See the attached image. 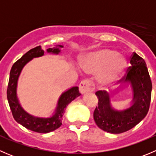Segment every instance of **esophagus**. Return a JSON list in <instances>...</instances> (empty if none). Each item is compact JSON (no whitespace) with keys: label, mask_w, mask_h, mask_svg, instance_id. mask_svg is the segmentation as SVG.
<instances>
[{"label":"esophagus","mask_w":156,"mask_h":156,"mask_svg":"<svg viewBox=\"0 0 156 156\" xmlns=\"http://www.w3.org/2000/svg\"><path fill=\"white\" fill-rule=\"evenodd\" d=\"M93 89V83L89 80H83L79 84V91L81 94H84Z\"/></svg>","instance_id":"1"}]
</instances>
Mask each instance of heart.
Segmentation results:
<instances>
[{
    "mask_svg": "<svg viewBox=\"0 0 156 156\" xmlns=\"http://www.w3.org/2000/svg\"><path fill=\"white\" fill-rule=\"evenodd\" d=\"M82 67L87 73H97V81L100 86L111 87L122 78L127 67V61L115 50L102 49L90 54Z\"/></svg>",
    "mask_w": 156,
    "mask_h": 156,
    "instance_id": "1",
    "label": "heart"
}]
</instances>
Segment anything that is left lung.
Returning <instances> with one entry per match:
<instances>
[{
    "label": "left lung",
    "mask_w": 156,
    "mask_h": 156,
    "mask_svg": "<svg viewBox=\"0 0 156 156\" xmlns=\"http://www.w3.org/2000/svg\"><path fill=\"white\" fill-rule=\"evenodd\" d=\"M130 65L120 88L130 84L133 93L131 106L117 110L112 106L108 93L105 90L96 93L99 102L94 112V121L101 130L108 133H121L130 130L146 117L149 111L152 82L146 64L143 58L133 53Z\"/></svg>",
    "instance_id": "left-lung-1"
}]
</instances>
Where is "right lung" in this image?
I'll return each instance as SVG.
<instances>
[{"mask_svg":"<svg viewBox=\"0 0 156 156\" xmlns=\"http://www.w3.org/2000/svg\"><path fill=\"white\" fill-rule=\"evenodd\" d=\"M62 48V45H56L53 48L47 49V51L48 53L59 54L61 52L60 48ZM44 51L42 50L41 47H36L28 51L12 65L10 72L7 96L12 116L19 124L32 131L46 133L53 131L62 125V116L66 108L81 94L78 91V87H72L64 91L58 100L54 112L48 118L36 117L28 113L22 107L17 97V84L20 74L25 66L31 59L44 56Z\"/></svg>","mask_w":156,"mask_h":156,"instance_id":"right-lung-1","label":"right lung"}]
</instances>
